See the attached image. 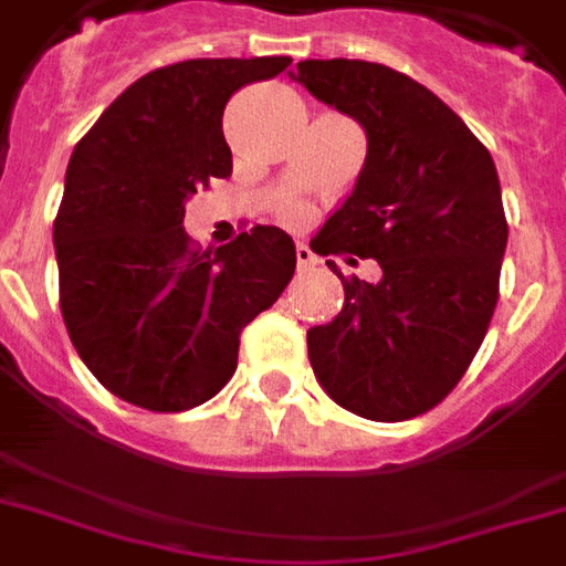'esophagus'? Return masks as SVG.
I'll return each instance as SVG.
<instances>
[{
  "instance_id": "esophagus-1",
  "label": "esophagus",
  "mask_w": 566,
  "mask_h": 566,
  "mask_svg": "<svg viewBox=\"0 0 566 566\" xmlns=\"http://www.w3.org/2000/svg\"><path fill=\"white\" fill-rule=\"evenodd\" d=\"M296 266H300V273H305V270H314V266H317V255H314V252H311L305 243H300V247H296Z\"/></svg>"
}]
</instances>
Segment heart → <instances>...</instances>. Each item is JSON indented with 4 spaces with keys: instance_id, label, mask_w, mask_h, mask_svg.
Returning a JSON list of instances; mask_svg holds the SVG:
<instances>
[{
    "instance_id": "b5f03b06",
    "label": "heart",
    "mask_w": 566,
    "mask_h": 566,
    "mask_svg": "<svg viewBox=\"0 0 566 566\" xmlns=\"http://www.w3.org/2000/svg\"><path fill=\"white\" fill-rule=\"evenodd\" d=\"M282 217L287 222H302V220H305V208H302L300 202H287L282 208Z\"/></svg>"
}]
</instances>
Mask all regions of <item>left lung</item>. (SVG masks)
Returning a JSON list of instances; mask_svg holds the SVG:
<instances>
[{"label": "left lung", "instance_id": "obj_1", "mask_svg": "<svg viewBox=\"0 0 566 566\" xmlns=\"http://www.w3.org/2000/svg\"><path fill=\"white\" fill-rule=\"evenodd\" d=\"M311 96L367 132L353 196L311 240L319 255L376 258V284L344 279V308L308 332L314 376L376 422L443 402L479 353L500 300L509 222L491 153L455 111L370 61H300Z\"/></svg>", "mask_w": 566, "mask_h": 566}]
</instances>
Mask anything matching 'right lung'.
<instances>
[{"label": "right lung", "mask_w": 566, "mask_h": 566, "mask_svg": "<svg viewBox=\"0 0 566 566\" xmlns=\"http://www.w3.org/2000/svg\"><path fill=\"white\" fill-rule=\"evenodd\" d=\"M287 66V55L161 66L75 144L52 231L61 314L87 370L137 408L176 413L220 394L243 326L293 279L296 247L275 226L220 249L181 229L188 196L231 176V93Z\"/></svg>", "instance_id": "1"}]
</instances>
